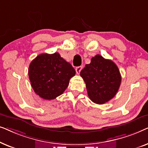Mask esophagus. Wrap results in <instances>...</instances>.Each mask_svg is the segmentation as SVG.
<instances>
[{
    "mask_svg": "<svg viewBox=\"0 0 148 148\" xmlns=\"http://www.w3.org/2000/svg\"><path fill=\"white\" fill-rule=\"evenodd\" d=\"M82 66H77V68L75 69V71H76L77 73L79 74L80 72H81V71H82Z\"/></svg>",
    "mask_w": 148,
    "mask_h": 148,
    "instance_id": "1",
    "label": "esophagus"
}]
</instances>
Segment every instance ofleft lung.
<instances>
[{"label":"left lung","mask_w":148,"mask_h":148,"mask_svg":"<svg viewBox=\"0 0 148 148\" xmlns=\"http://www.w3.org/2000/svg\"><path fill=\"white\" fill-rule=\"evenodd\" d=\"M89 98L98 104H104L111 100L118 92L121 83V75L118 66L111 60L97 54L90 64L81 71Z\"/></svg>","instance_id":"8db88e82"}]
</instances>
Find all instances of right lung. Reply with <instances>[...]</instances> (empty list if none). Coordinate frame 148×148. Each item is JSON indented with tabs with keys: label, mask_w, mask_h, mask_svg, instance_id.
Wrapping results in <instances>:
<instances>
[{
	"label": "right lung",
	"mask_w": 148,
	"mask_h": 148,
	"mask_svg": "<svg viewBox=\"0 0 148 148\" xmlns=\"http://www.w3.org/2000/svg\"><path fill=\"white\" fill-rule=\"evenodd\" d=\"M34 92L45 100H53L64 92L75 70L59 53L41 54L31 62L28 70Z\"/></svg>",
	"instance_id": "right-lung-1"
}]
</instances>
